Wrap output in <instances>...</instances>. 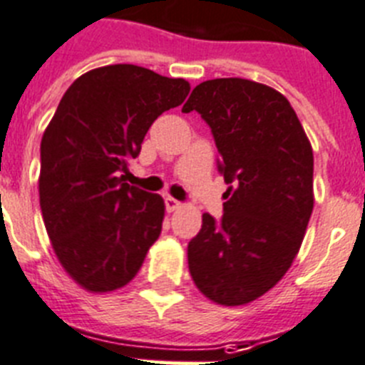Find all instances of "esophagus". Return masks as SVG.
I'll use <instances>...</instances> for the list:
<instances>
[{
  "label": "esophagus",
  "instance_id": "obj_1",
  "mask_svg": "<svg viewBox=\"0 0 365 365\" xmlns=\"http://www.w3.org/2000/svg\"><path fill=\"white\" fill-rule=\"evenodd\" d=\"M182 208V203H179L177 199L166 197V210L168 212H175V210H180Z\"/></svg>",
  "mask_w": 365,
  "mask_h": 365
}]
</instances>
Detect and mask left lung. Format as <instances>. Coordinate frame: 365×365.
Listing matches in <instances>:
<instances>
[{"label":"left lung","instance_id":"left-lung-1","mask_svg":"<svg viewBox=\"0 0 365 365\" xmlns=\"http://www.w3.org/2000/svg\"><path fill=\"white\" fill-rule=\"evenodd\" d=\"M212 129L229 182L220 223L203 214L190 275L223 307L262 297L294 264L314 208V153L288 99L240 77L205 81L185 103Z\"/></svg>","mask_w":365,"mask_h":365}]
</instances>
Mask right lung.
<instances>
[{"mask_svg": "<svg viewBox=\"0 0 365 365\" xmlns=\"http://www.w3.org/2000/svg\"><path fill=\"white\" fill-rule=\"evenodd\" d=\"M188 92V81L135 64L96 68L73 81L43 130V225L64 272L90 294L129 284L160 236L164 199L121 173L153 121Z\"/></svg>", "mask_w": 365, "mask_h": 365, "instance_id": "right-lung-1", "label": "right lung"}]
</instances>
